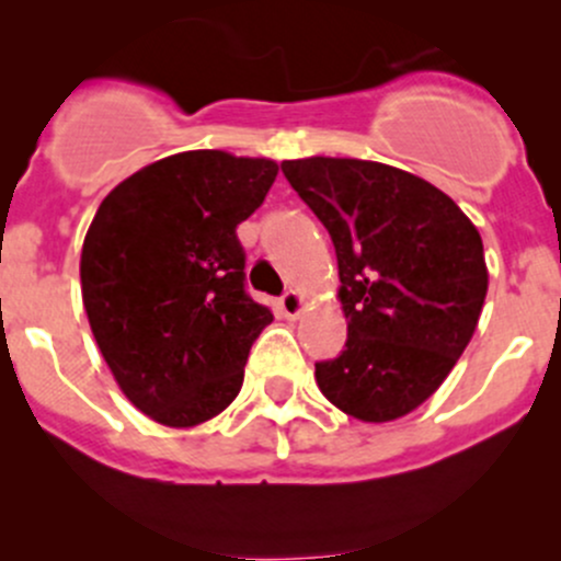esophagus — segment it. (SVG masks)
Segmentation results:
<instances>
[{
	"label": "esophagus",
	"instance_id": "34e87169",
	"mask_svg": "<svg viewBox=\"0 0 561 561\" xmlns=\"http://www.w3.org/2000/svg\"><path fill=\"white\" fill-rule=\"evenodd\" d=\"M279 309L287 320H298L304 312V296L298 290H287L285 296L279 298Z\"/></svg>",
	"mask_w": 561,
	"mask_h": 561
}]
</instances>
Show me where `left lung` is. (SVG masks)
I'll list each match as a JSON object with an SVG mask.
<instances>
[{
  "label": "left lung",
  "mask_w": 561,
  "mask_h": 561,
  "mask_svg": "<svg viewBox=\"0 0 561 561\" xmlns=\"http://www.w3.org/2000/svg\"><path fill=\"white\" fill-rule=\"evenodd\" d=\"M282 173L331 233L347 344L314 364L322 396L364 423L417 410L467 350L489 290L472 219L434 184L350 157Z\"/></svg>",
  "instance_id": "left-lung-1"
}]
</instances>
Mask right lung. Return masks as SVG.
Here are the masks:
<instances>
[{"instance_id":"1","label":"right lung","mask_w":561,"mask_h":561,"mask_svg":"<svg viewBox=\"0 0 561 561\" xmlns=\"http://www.w3.org/2000/svg\"><path fill=\"white\" fill-rule=\"evenodd\" d=\"M276 173L265 157L181 151L113 186L89 225V325L122 393L162 426L219 415L274 320L247 296L236 228L263 206Z\"/></svg>"}]
</instances>
